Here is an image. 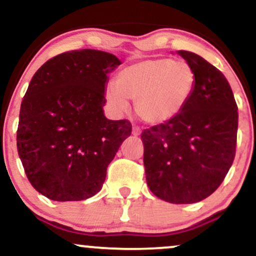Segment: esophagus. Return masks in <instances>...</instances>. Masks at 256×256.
I'll list each match as a JSON object with an SVG mask.
<instances>
[{
	"label": "esophagus",
	"mask_w": 256,
	"mask_h": 256,
	"mask_svg": "<svg viewBox=\"0 0 256 256\" xmlns=\"http://www.w3.org/2000/svg\"><path fill=\"white\" fill-rule=\"evenodd\" d=\"M132 134H134V137H138L140 134V128H137V126H134L132 128Z\"/></svg>",
	"instance_id": "34e87169"
}]
</instances>
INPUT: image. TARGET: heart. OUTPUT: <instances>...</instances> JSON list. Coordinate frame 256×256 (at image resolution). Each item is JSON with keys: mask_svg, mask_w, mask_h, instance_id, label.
Instances as JSON below:
<instances>
[{"mask_svg": "<svg viewBox=\"0 0 256 256\" xmlns=\"http://www.w3.org/2000/svg\"><path fill=\"white\" fill-rule=\"evenodd\" d=\"M195 86L196 74L190 64L171 58H146L124 67L106 96L118 110H125L132 100L138 118L160 125L182 113Z\"/></svg>", "mask_w": 256, "mask_h": 256, "instance_id": "heart-1", "label": "heart"}]
</instances>
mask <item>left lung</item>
I'll return each instance as SVG.
<instances>
[{
	"label": "left lung",
	"mask_w": 256,
	"mask_h": 256,
	"mask_svg": "<svg viewBox=\"0 0 256 256\" xmlns=\"http://www.w3.org/2000/svg\"><path fill=\"white\" fill-rule=\"evenodd\" d=\"M178 55L192 67L196 86L174 119L142 132L146 179L170 204L202 201L216 192L234 162L238 112L230 84L218 68L192 52Z\"/></svg>",
	"instance_id": "obj_1"
}]
</instances>
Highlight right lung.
Masks as SVG:
<instances>
[{
  "mask_svg": "<svg viewBox=\"0 0 256 256\" xmlns=\"http://www.w3.org/2000/svg\"><path fill=\"white\" fill-rule=\"evenodd\" d=\"M122 61L82 49L46 61L22 102L18 154L32 186L52 201H82L102 189L107 167L131 134L128 120L106 118L108 74Z\"/></svg>",
  "mask_w": 256,
  "mask_h": 256,
  "instance_id": "right-lung-1",
  "label": "right lung"
}]
</instances>
